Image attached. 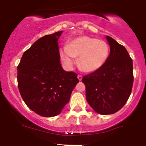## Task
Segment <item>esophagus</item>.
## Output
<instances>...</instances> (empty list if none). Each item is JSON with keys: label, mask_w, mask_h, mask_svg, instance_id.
Here are the masks:
<instances>
[{"label": "esophagus", "mask_w": 146, "mask_h": 146, "mask_svg": "<svg viewBox=\"0 0 146 146\" xmlns=\"http://www.w3.org/2000/svg\"><path fill=\"white\" fill-rule=\"evenodd\" d=\"M78 78L79 81H81V80H82V75H78Z\"/></svg>", "instance_id": "34e87169"}]
</instances>
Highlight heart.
Here are the masks:
<instances>
[{"mask_svg": "<svg viewBox=\"0 0 146 146\" xmlns=\"http://www.w3.org/2000/svg\"><path fill=\"white\" fill-rule=\"evenodd\" d=\"M109 55L110 46L106 42L87 36L74 38L60 51L62 60L66 66H73V58L78 57L79 68L86 73L98 71L106 62Z\"/></svg>", "mask_w": 146, "mask_h": 146, "instance_id": "obj_1", "label": "heart"}]
</instances>
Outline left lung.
I'll use <instances>...</instances> for the list:
<instances>
[{"label":"left lung","mask_w":146,"mask_h":146,"mask_svg":"<svg viewBox=\"0 0 146 146\" xmlns=\"http://www.w3.org/2000/svg\"><path fill=\"white\" fill-rule=\"evenodd\" d=\"M106 38L110 48L108 60L98 71L82 78L87 102L100 115L121 109L130 97L134 80L132 60L127 50L111 37Z\"/></svg>","instance_id":"8db88e82"}]
</instances>
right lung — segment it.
Returning a JSON list of instances; mask_svg holds the SVG:
<instances>
[{"label": "right lung", "mask_w": 146, "mask_h": 146, "mask_svg": "<svg viewBox=\"0 0 146 146\" xmlns=\"http://www.w3.org/2000/svg\"><path fill=\"white\" fill-rule=\"evenodd\" d=\"M63 31L42 37L23 53L18 66V86L23 101L42 117L59 115L79 80L60 64L58 39Z\"/></svg>", "instance_id": "right-lung-1"}]
</instances>
